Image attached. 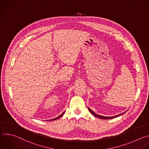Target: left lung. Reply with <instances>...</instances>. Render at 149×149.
<instances>
[{
	"label": "left lung",
	"mask_w": 149,
	"mask_h": 149,
	"mask_svg": "<svg viewBox=\"0 0 149 149\" xmlns=\"http://www.w3.org/2000/svg\"><path fill=\"white\" fill-rule=\"evenodd\" d=\"M88 109L89 111H90V113H91L93 116H95V117H98V118H101V119H105V120L112 119V118H116V117H118V116H121V115L124 114V113L127 111H125V112H124V113H121V114H118V115H116V116H112V117H106V116H102L97 114H95L93 110H91L90 108L88 107Z\"/></svg>",
	"instance_id": "left-lung-1"
}]
</instances>
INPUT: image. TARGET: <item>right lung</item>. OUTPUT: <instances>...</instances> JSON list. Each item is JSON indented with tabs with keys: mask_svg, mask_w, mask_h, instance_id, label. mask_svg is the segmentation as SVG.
I'll return each instance as SVG.
<instances>
[{
	"mask_svg": "<svg viewBox=\"0 0 149 149\" xmlns=\"http://www.w3.org/2000/svg\"><path fill=\"white\" fill-rule=\"evenodd\" d=\"M64 113H65V111L63 112V113H62V114H61L60 116H59L58 117H56V118H54V119H52V120H50V121H51V120H57V119L59 118L60 117H62V116L63 115V114H64Z\"/></svg>",
	"mask_w": 149,
	"mask_h": 149,
	"instance_id": "add662e5",
	"label": "right lung"
}]
</instances>
